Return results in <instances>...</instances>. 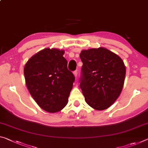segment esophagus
<instances>
[{
    "instance_id": "obj_1",
    "label": "esophagus",
    "mask_w": 148,
    "mask_h": 148,
    "mask_svg": "<svg viewBox=\"0 0 148 148\" xmlns=\"http://www.w3.org/2000/svg\"><path fill=\"white\" fill-rule=\"evenodd\" d=\"M73 73H74V76L76 78L77 76H78V72H77V70H74V71L73 72Z\"/></svg>"
}]
</instances>
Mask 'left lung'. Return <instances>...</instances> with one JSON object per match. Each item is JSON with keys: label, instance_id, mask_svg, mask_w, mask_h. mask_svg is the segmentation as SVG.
<instances>
[{"label": "left lung", "instance_id": "left-lung-1", "mask_svg": "<svg viewBox=\"0 0 148 148\" xmlns=\"http://www.w3.org/2000/svg\"><path fill=\"white\" fill-rule=\"evenodd\" d=\"M79 87L87 103L104 110L116 100L123 90L126 68L118 55L103 47L84 50Z\"/></svg>", "mask_w": 148, "mask_h": 148}]
</instances>
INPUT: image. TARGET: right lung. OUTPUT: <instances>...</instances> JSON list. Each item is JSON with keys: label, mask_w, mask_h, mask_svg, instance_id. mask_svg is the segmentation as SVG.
<instances>
[{"label": "right lung", "mask_w": 148, "mask_h": 148, "mask_svg": "<svg viewBox=\"0 0 148 148\" xmlns=\"http://www.w3.org/2000/svg\"><path fill=\"white\" fill-rule=\"evenodd\" d=\"M64 51L45 49L33 56L24 67L30 94L41 109L60 111L68 103L75 77L67 68Z\"/></svg>", "instance_id": "1"}]
</instances>
